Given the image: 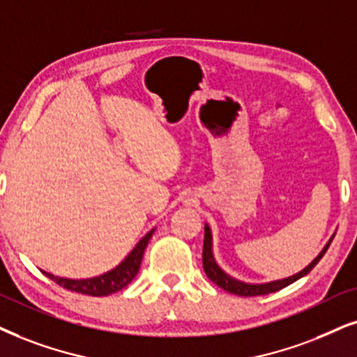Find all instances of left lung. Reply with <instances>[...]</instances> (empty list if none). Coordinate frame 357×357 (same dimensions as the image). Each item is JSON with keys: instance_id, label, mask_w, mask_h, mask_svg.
I'll return each instance as SVG.
<instances>
[{"instance_id": "1", "label": "left lung", "mask_w": 357, "mask_h": 357, "mask_svg": "<svg viewBox=\"0 0 357 357\" xmlns=\"http://www.w3.org/2000/svg\"><path fill=\"white\" fill-rule=\"evenodd\" d=\"M333 237H335V236H333ZM333 237L329 238V242L323 247V250L319 252L317 259L311 261L308 267H305L303 270H301V272L291 275V277H288V278L275 280V282H268V283H245V282H241V280L231 277V275H227L222 268L219 267L218 261H215V259H214V252H212L211 229H209V225L206 224L204 225V247H202V267H204V272L207 275V278H209L211 282H214L215 285L220 287L225 291L234 293V295H238V296L268 295V293L282 290V288L288 287L290 283L296 282V280L305 277L306 273H310L311 270L314 268V265H317L318 261L321 260V257L326 254L329 243L333 242Z\"/></svg>"}]
</instances>
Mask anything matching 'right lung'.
<instances>
[{"instance_id": "right-lung-1", "label": "right lung", "mask_w": 357, "mask_h": 357, "mask_svg": "<svg viewBox=\"0 0 357 357\" xmlns=\"http://www.w3.org/2000/svg\"><path fill=\"white\" fill-rule=\"evenodd\" d=\"M153 232H155V229H151V231L148 232L146 236L137 243V245H135V249L125 257V260L121 261L120 265H116V267L112 268L110 272L98 275V277L74 280V278L56 277V275L47 273V272H43V273L51 280H54L59 287H64L66 290L77 291V293H82V295H90V296L112 295V293L125 288L135 277H137L139 265H142L143 254H145V249L148 242H150Z\"/></svg>"}]
</instances>
